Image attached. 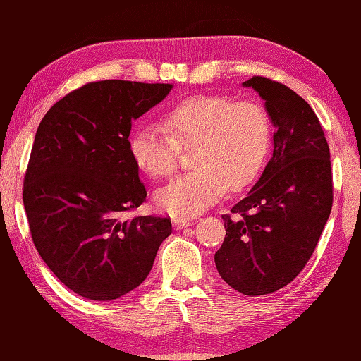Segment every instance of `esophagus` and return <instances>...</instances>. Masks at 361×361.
I'll list each match as a JSON object with an SVG mask.
<instances>
[{
	"instance_id": "1",
	"label": "esophagus",
	"mask_w": 361,
	"mask_h": 361,
	"mask_svg": "<svg viewBox=\"0 0 361 361\" xmlns=\"http://www.w3.org/2000/svg\"><path fill=\"white\" fill-rule=\"evenodd\" d=\"M172 224H173L175 230H183V228H188V227H190V225H192V222L188 221V219H183V217H173Z\"/></svg>"
}]
</instances>
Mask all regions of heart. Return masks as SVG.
<instances>
[{
    "instance_id": "b5f03b06",
    "label": "heart",
    "mask_w": 361,
    "mask_h": 361,
    "mask_svg": "<svg viewBox=\"0 0 361 361\" xmlns=\"http://www.w3.org/2000/svg\"><path fill=\"white\" fill-rule=\"evenodd\" d=\"M164 128L139 125L130 153L140 171L169 178L178 169L180 148L192 150L194 171L159 189L154 200L175 216H197L221 200L228 188L252 185L271 147V122L255 102H233L224 95H195L164 116Z\"/></svg>"
}]
</instances>
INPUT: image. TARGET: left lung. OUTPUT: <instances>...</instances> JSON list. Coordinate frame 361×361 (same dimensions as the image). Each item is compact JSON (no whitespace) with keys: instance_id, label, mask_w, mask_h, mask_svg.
Here are the masks:
<instances>
[{"instance_id":"1","label":"left lung","mask_w":361,"mask_h":361,"mask_svg":"<svg viewBox=\"0 0 361 361\" xmlns=\"http://www.w3.org/2000/svg\"><path fill=\"white\" fill-rule=\"evenodd\" d=\"M266 102L274 153L249 194L224 214L217 272L244 295L279 291L298 277L326 227L334 203L330 150L302 97L264 76L244 82Z\"/></svg>"}]
</instances>
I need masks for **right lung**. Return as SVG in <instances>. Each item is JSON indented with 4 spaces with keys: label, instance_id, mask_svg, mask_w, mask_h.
Instances as JSON below:
<instances>
[{
    "label": "right lung",
    "instance_id": "right-lung-1",
    "mask_svg": "<svg viewBox=\"0 0 361 361\" xmlns=\"http://www.w3.org/2000/svg\"><path fill=\"white\" fill-rule=\"evenodd\" d=\"M172 84L106 80L54 103L35 133L23 183L32 243L51 272L90 300H114L150 274L169 217L126 211L147 190L130 153L131 122Z\"/></svg>",
    "mask_w": 361,
    "mask_h": 361
}]
</instances>
